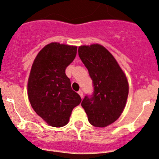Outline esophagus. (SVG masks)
Wrapping results in <instances>:
<instances>
[{"mask_svg":"<svg viewBox=\"0 0 159 159\" xmlns=\"http://www.w3.org/2000/svg\"><path fill=\"white\" fill-rule=\"evenodd\" d=\"M78 94H79V95L80 96H81V98H83V97H84V95H83V92H82L81 90H79L78 91Z\"/></svg>","mask_w":159,"mask_h":159,"instance_id":"1","label":"esophagus"}]
</instances>
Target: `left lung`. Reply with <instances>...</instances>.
<instances>
[{"label":"left lung","mask_w":159,"mask_h":159,"mask_svg":"<svg viewBox=\"0 0 159 159\" xmlns=\"http://www.w3.org/2000/svg\"><path fill=\"white\" fill-rule=\"evenodd\" d=\"M78 55L94 86V93L90 98L85 96L81 106L92 125L105 127L116 121L125 108L129 93L127 76L104 46H80Z\"/></svg>","instance_id":"left-lung-1"}]
</instances>
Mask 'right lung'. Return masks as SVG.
Here are the masks:
<instances>
[{"label":"right lung","mask_w":159,"mask_h":159,"mask_svg":"<svg viewBox=\"0 0 159 159\" xmlns=\"http://www.w3.org/2000/svg\"><path fill=\"white\" fill-rule=\"evenodd\" d=\"M77 46L58 42L46 45L36 55L27 82L32 109L51 127H64L81 101L71 88L65 70L75 58Z\"/></svg>","instance_id":"add662e5"}]
</instances>
